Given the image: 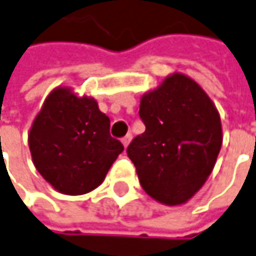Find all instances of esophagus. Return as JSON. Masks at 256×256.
Wrapping results in <instances>:
<instances>
[{
    "label": "esophagus",
    "mask_w": 256,
    "mask_h": 256,
    "mask_svg": "<svg viewBox=\"0 0 256 256\" xmlns=\"http://www.w3.org/2000/svg\"><path fill=\"white\" fill-rule=\"evenodd\" d=\"M131 140H132V134H126L124 138L121 140H122V144H124L125 148H126V146L130 145V142H131Z\"/></svg>",
    "instance_id": "1"
}]
</instances>
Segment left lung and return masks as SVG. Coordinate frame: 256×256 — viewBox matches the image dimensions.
<instances>
[{
  "label": "left lung",
  "mask_w": 256,
  "mask_h": 256,
  "mask_svg": "<svg viewBox=\"0 0 256 256\" xmlns=\"http://www.w3.org/2000/svg\"><path fill=\"white\" fill-rule=\"evenodd\" d=\"M145 132L126 154L142 188L166 206L184 204L212 172L222 144L220 114L198 84L182 73L142 96Z\"/></svg>",
  "instance_id": "8db88e82"
}]
</instances>
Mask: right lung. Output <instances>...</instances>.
Here are the masks:
<instances>
[{
  "mask_svg": "<svg viewBox=\"0 0 256 256\" xmlns=\"http://www.w3.org/2000/svg\"><path fill=\"white\" fill-rule=\"evenodd\" d=\"M28 144L36 170L58 192L78 196L98 188L124 150L110 118L92 97L58 87L34 120Z\"/></svg>",
  "mask_w": 256,
  "mask_h": 256,
  "instance_id": "right-lung-1",
  "label": "right lung"
}]
</instances>
